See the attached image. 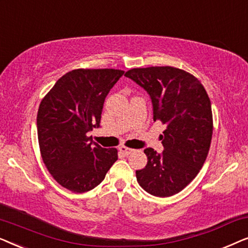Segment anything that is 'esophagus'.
Returning <instances> with one entry per match:
<instances>
[{"mask_svg": "<svg viewBox=\"0 0 248 248\" xmlns=\"http://www.w3.org/2000/svg\"><path fill=\"white\" fill-rule=\"evenodd\" d=\"M133 151H134L133 149H131V148H126V147H120V152H121V154L125 155H131L132 152H133Z\"/></svg>", "mask_w": 248, "mask_h": 248, "instance_id": "esophagus-1", "label": "esophagus"}]
</instances>
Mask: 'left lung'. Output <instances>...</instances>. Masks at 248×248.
I'll use <instances>...</instances> for the list:
<instances>
[{
	"label": "left lung",
	"instance_id": "left-lung-1",
	"mask_svg": "<svg viewBox=\"0 0 248 248\" xmlns=\"http://www.w3.org/2000/svg\"><path fill=\"white\" fill-rule=\"evenodd\" d=\"M130 78L150 94L154 121L166 130L162 154L147 148L145 168L137 181L149 194L168 198L184 189L201 170L211 144V101L198 78L172 66L128 70Z\"/></svg>",
	"mask_w": 248,
	"mask_h": 248
}]
</instances>
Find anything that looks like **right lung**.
Wrapping results in <instances>:
<instances>
[{
	"label": "right lung",
	"mask_w": 248,
	"mask_h": 248,
	"mask_svg": "<svg viewBox=\"0 0 248 248\" xmlns=\"http://www.w3.org/2000/svg\"><path fill=\"white\" fill-rule=\"evenodd\" d=\"M123 74L115 69L72 70L40 101V155L53 178L71 192L96 187L117 160V149L101 148L87 133L100 126L105 98Z\"/></svg>",
	"instance_id": "add662e5"
}]
</instances>
